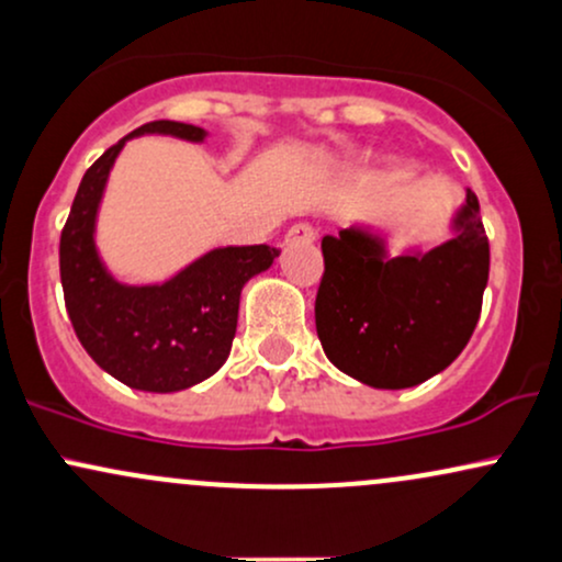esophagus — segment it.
Returning <instances> with one entry per match:
<instances>
[{
    "instance_id": "34e87169",
    "label": "esophagus",
    "mask_w": 562,
    "mask_h": 562,
    "mask_svg": "<svg viewBox=\"0 0 562 562\" xmlns=\"http://www.w3.org/2000/svg\"><path fill=\"white\" fill-rule=\"evenodd\" d=\"M314 237H317V229H314L312 224L299 222L288 229L285 243H314Z\"/></svg>"
}]
</instances>
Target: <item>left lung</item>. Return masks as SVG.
Returning <instances> with one entry per match:
<instances>
[{"mask_svg": "<svg viewBox=\"0 0 562 562\" xmlns=\"http://www.w3.org/2000/svg\"><path fill=\"white\" fill-rule=\"evenodd\" d=\"M314 319L327 359L372 389H412L454 362L481 317L488 240L479 198L468 190L451 237L428 250L389 256L367 227L322 237Z\"/></svg>", "mask_w": 562, "mask_h": 562, "instance_id": "obj_1", "label": "left lung"}]
</instances>
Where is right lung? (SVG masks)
<instances>
[{"label":"right lung","instance_id":"add662e5","mask_svg":"<svg viewBox=\"0 0 562 562\" xmlns=\"http://www.w3.org/2000/svg\"><path fill=\"white\" fill-rule=\"evenodd\" d=\"M142 134L205 139L200 126L150 121L108 147L83 173L63 227L60 282L70 325L108 375L128 389L173 393L203 383L227 362L245 282L267 272L280 250L227 245L209 250L160 285L115 280L97 254V211L115 158Z\"/></svg>","mask_w":562,"mask_h":562}]
</instances>
